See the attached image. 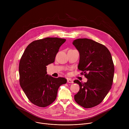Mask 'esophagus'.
Instances as JSON below:
<instances>
[{
  "mask_svg": "<svg viewBox=\"0 0 129 129\" xmlns=\"http://www.w3.org/2000/svg\"><path fill=\"white\" fill-rule=\"evenodd\" d=\"M67 82L69 83H73V81L71 79H67Z\"/></svg>",
  "mask_w": 129,
  "mask_h": 129,
  "instance_id": "1",
  "label": "esophagus"
}]
</instances>
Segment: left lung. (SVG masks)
Instances as JSON below:
<instances>
[{
    "mask_svg": "<svg viewBox=\"0 0 129 129\" xmlns=\"http://www.w3.org/2000/svg\"><path fill=\"white\" fill-rule=\"evenodd\" d=\"M72 43L80 53L78 68L88 79L84 83L73 81L80 87L75 100L85 108H92L102 103L112 87L114 66L111 54L105 45L91 39H78Z\"/></svg>",
    "mask_w": 129,
    "mask_h": 129,
    "instance_id": "obj_1",
    "label": "left lung"
}]
</instances>
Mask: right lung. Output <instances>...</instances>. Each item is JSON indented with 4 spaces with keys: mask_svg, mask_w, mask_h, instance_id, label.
<instances>
[{
    "mask_svg": "<svg viewBox=\"0 0 129 129\" xmlns=\"http://www.w3.org/2000/svg\"><path fill=\"white\" fill-rule=\"evenodd\" d=\"M66 39L46 38L35 40L26 48L19 65V82L29 101L36 106L45 107L57 98L59 87L66 84L64 78L47 75L46 66L54 62L60 47Z\"/></svg>",
    "mask_w": 129,
    "mask_h": 129,
    "instance_id": "obj_1",
    "label": "right lung"
}]
</instances>
